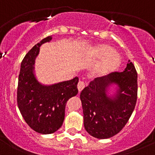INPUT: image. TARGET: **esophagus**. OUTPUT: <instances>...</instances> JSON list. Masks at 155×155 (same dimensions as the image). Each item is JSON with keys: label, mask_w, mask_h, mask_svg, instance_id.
<instances>
[{"label": "esophagus", "mask_w": 155, "mask_h": 155, "mask_svg": "<svg viewBox=\"0 0 155 155\" xmlns=\"http://www.w3.org/2000/svg\"><path fill=\"white\" fill-rule=\"evenodd\" d=\"M85 87V84L84 81H80L79 83H78V85H77V88H78V90H79V92H81L82 89L84 88Z\"/></svg>", "instance_id": "1"}]
</instances>
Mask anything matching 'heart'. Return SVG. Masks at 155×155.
Returning a JSON list of instances; mask_svg holds the SVG:
<instances>
[{
	"mask_svg": "<svg viewBox=\"0 0 155 155\" xmlns=\"http://www.w3.org/2000/svg\"><path fill=\"white\" fill-rule=\"evenodd\" d=\"M93 53L102 61L97 66L95 74L105 76L115 72L120 67L121 59L115 49L107 44H99L93 48Z\"/></svg>",
	"mask_w": 155,
	"mask_h": 155,
	"instance_id": "b5f03b06",
	"label": "heart"
}]
</instances>
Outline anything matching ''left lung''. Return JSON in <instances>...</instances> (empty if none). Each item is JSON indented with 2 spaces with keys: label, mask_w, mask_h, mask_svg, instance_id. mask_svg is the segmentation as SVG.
I'll return each mask as SVG.
<instances>
[{
  "label": "left lung",
  "mask_w": 155,
  "mask_h": 155,
  "mask_svg": "<svg viewBox=\"0 0 155 155\" xmlns=\"http://www.w3.org/2000/svg\"><path fill=\"white\" fill-rule=\"evenodd\" d=\"M113 85L115 92L108 96ZM137 89V73L130 61L124 71L113 72L91 81L80 94L86 131L100 139L119 133L135 108Z\"/></svg>",
  "instance_id": "8db88e82"
}]
</instances>
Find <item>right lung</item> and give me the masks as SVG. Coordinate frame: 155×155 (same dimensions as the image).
Segmentation results:
<instances>
[{"label": "right lung", "mask_w": 155, "mask_h": 155, "mask_svg": "<svg viewBox=\"0 0 155 155\" xmlns=\"http://www.w3.org/2000/svg\"><path fill=\"white\" fill-rule=\"evenodd\" d=\"M52 39V36L46 37L28 52L21 63L18 81L17 103L20 113L29 127L42 134H53L61 127L66 102L78 94V77L45 85L35 76V59L40 46Z\"/></svg>", "instance_id": "right-lung-1"}]
</instances>
